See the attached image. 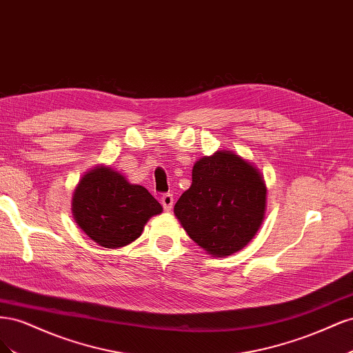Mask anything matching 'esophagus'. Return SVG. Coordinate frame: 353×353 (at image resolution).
I'll return each instance as SVG.
<instances>
[{
    "label": "esophagus",
    "instance_id": "esophagus-1",
    "mask_svg": "<svg viewBox=\"0 0 353 353\" xmlns=\"http://www.w3.org/2000/svg\"><path fill=\"white\" fill-rule=\"evenodd\" d=\"M160 203H162V206L166 212H169L174 206V194L170 193H165L162 197H160Z\"/></svg>",
    "mask_w": 353,
    "mask_h": 353
}]
</instances>
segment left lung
Instances as JSON below:
<instances>
[{
    "label": "left lung",
    "mask_w": 353,
    "mask_h": 353,
    "mask_svg": "<svg viewBox=\"0 0 353 353\" xmlns=\"http://www.w3.org/2000/svg\"><path fill=\"white\" fill-rule=\"evenodd\" d=\"M266 187L261 172L230 150L199 159L193 183L174 208L190 239L222 258L241 250L265 215Z\"/></svg>",
    "instance_id": "obj_1"
}]
</instances>
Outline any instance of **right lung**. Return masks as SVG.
<instances>
[{"label": "right lung", "instance_id": "add662e5", "mask_svg": "<svg viewBox=\"0 0 353 353\" xmlns=\"http://www.w3.org/2000/svg\"><path fill=\"white\" fill-rule=\"evenodd\" d=\"M162 210L143 185L130 184L108 166H95L85 174L72 199L79 228L105 249L132 243L141 236L147 221Z\"/></svg>", "mask_w": 353, "mask_h": 353}]
</instances>
